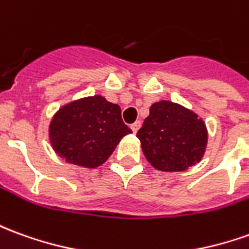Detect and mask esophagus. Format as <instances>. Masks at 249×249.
I'll list each match as a JSON object with an SVG mask.
<instances>
[{"label":"esophagus","mask_w":249,"mask_h":249,"mask_svg":"<svg viewBox=\"0 0 249 249\" xmlns=\"http://www.w3.org/2000/svg\"><path fill=\"white\" fill-rule=\"evenodd\" d=\"M140 125H142V123H140V121L133 123V124L130 125V129H132V132H133V133H136L137 130H139V128H140Z\"/></svg>","instance_id":"34e87169"}]
</instances>
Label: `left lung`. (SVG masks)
<instances>
[{
    "mask_svg": "<svg viewBox=\"0 0 249 249\" xmlns=\"http://www.w3.org/2000/svg\"><path fill=\"white\" fill-rule=\"evenodd\" d=\"M136 136L151 166L166 173L199 163L208 144L206 125L197 113L164 100L151 105Z\"/></svg>",
    "mask_w": 249,
    "mask_h": 249,
    "instance_id": "left-lung-1",
    "label": "left lung"
}]
</instances>
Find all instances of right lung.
Wrapping results in <instances>:
<instances>
[{"label":"right lung","instance_id":"1","mask_svg":"<svg viewBox=\"0 0 249 249\" xmlns=\"http://www.w3.org/2000/svg\"><path fill=\"white\" fill-rule=\"evenodd\" d=\"M128 133L132 130L123 123L121 107L102 95L62 107L48 128L53 151L67 163L85 168L104 164Z\"/></svg>","mask_w":249,"mask_h":249}]
</instances>
